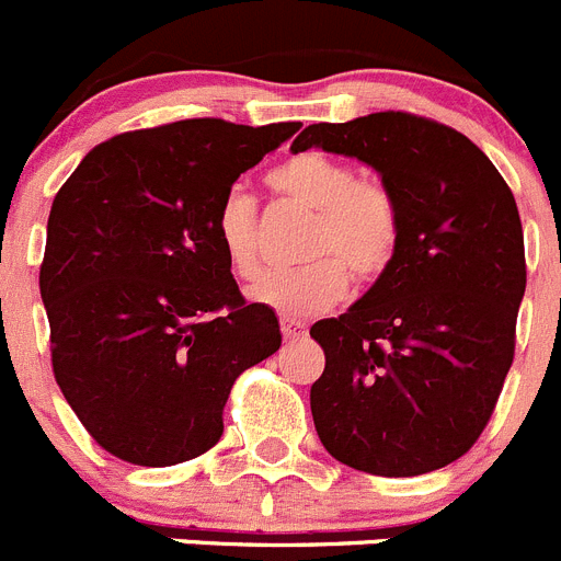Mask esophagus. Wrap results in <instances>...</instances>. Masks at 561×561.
Here are the masks:
<instances>
[{
	"label": "esophagus",
	"instance_id": "1",
	"mask_svg": "<svg viewBox=\"0 0 561 561\" xmlns=\"http://www.w3.org/2000/svg\"><path fill=\"white\" fill-rule=\"evenodd\" d=\"M280 331H284V340H300L306 336V325L295 317H280Z\"/></svg>",
	"mask_w": 561,
	"mask_h": 561
}]
</instances>
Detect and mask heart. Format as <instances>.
I'll use <instances>...</instances> for the list:
<instances>
[{
  "instance_id": "heart-1",
  "label": "heart",
  "mask_w": 561,
  "mask_h": 561,
  "mask_svg": "<svg viewBox=\"0 0 561 561\" xmlns=\"http://www.w3.org/2000/svg\"><path fill=\"white\" fill-rule=\"evenodd\" d=\"M266 182L286 199L317 210L306 244V255L314 261L261 277L250 291L255 304L304 320L340 304L351 272L359 280H374L388 270L401 225L393 196L379 182L362 180L351 162L323 151L295 153L272 168ZM213 230L230 270L252 280L261 270V244L250 193H225Z\"/></svg>"
}]
</instances>
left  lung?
<instances>
[{"mask_svg":"<svg viewBox=\"0 0 561 561\" xmlns=\"http://www.w3.org/2000/svg\"><path fill=\"white\" fill-rule=\"evenodd\" d=\"M309 148L374 168L401 225L376 284L311 325L325 351L317 435L359 472H433L472 449L512 368L525 295L517 202L469 137L415 114L314 123L291 153Z\"/></svg>","mask_w":561,"mask_h":561,"instance_id":"obj_1","label":"left lung"}]
</instances>
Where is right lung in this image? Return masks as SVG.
Masks as SVG:
<instances>
[{
  "label": "right lung",
  "instance_id": "right-lung-1",
  "mask_svg": "<svg viewBox=\"0 0 561 561\" xmlns=\"http://www.w3.org/2000/svg\"><path fill=\"white\" fill-rule=\"evenodd\" d=\"M297 128L199 117L117 134L58 191L38 275L53 374L114 458L173 466L207 453L232 381L280 348L275 311L244 304L213 219Z\"/></svg>",
  "mask_w": 561,
  "mask_h": 561
}]
</instances>
